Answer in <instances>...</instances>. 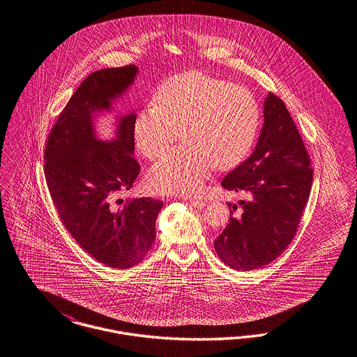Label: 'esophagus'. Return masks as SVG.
Wrapping results in <instances>:
<instances>
[{
  "label": "esophagus",
  "mask_w": 357,
  "mask_h": 357,
  "mask_svg": "<svg viewBox=\"0 0 357 357\" xmlns=\"http://www.w3.org/2000/svg\"><path fill=\"white\" fill-rule=\"evenodd\" d=\"M190 205L192 206H195V208H199V209H202V206L205 205V202H202V200H196V199H193V200H190Z\"/></svg>",
  "instance_id": "34e87169"
}]
</instances>
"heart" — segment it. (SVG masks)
Here are the masks:
<instances>
[{
    "label": "heart",
    "mask_w": 357,
    "mask_h": 357,
    "mask_svg": "<svg viewBox=\"0 0 357 357\" xmlns=\"http://www.w3.org/2000/svg\"><path fill=\"white\" fill-rule=\"evenodd\" d=\"M260 128V107L247 88L186 72L164 81L155 105L139 110L133 133L148 158L162 155L181 136L184 142L162 155L148 174L157 193H193L215 165L228 169L248 155Z\"/></svg>",
    "instance_id": "heart-1"
}]
</instances>
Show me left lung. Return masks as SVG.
I'll return each mask as SVG.
<instances>
[{
	"mask_svg": "<svg viewBox=\"0 0 357 357\" xmlns=\"http://www.w3.org/2000/svg\"><path fill=\"white\" fill-rule=\"evenodd\" d=\"M313 180L308 151L284 101L269 92L264 125L248 160L229 172L221 186L244 192L241 216L233 218L215 240L218 257L237 271L272 263L295 238ZM231 206V205H229ZM233 211L237 205L232 206Z\"/></svg>",
	"mask_w": 357,
	"mask_h": 357,
	"instance_id": "obj_1",
	"label": "left lung"
}]
</instances>
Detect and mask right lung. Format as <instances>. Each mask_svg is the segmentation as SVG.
Segmentation results:
<instances>
[{
    "mask_svg": "<svg viewBox=\"0 0 357 357\" xmlns=\"http://www.w3.org/2000/svg\"><path fill=\"white\" fill-rule=\"evenodd\" d=\"M136 65L107 68L85 78L50 130L44 172L63 227L100 263L126 269L139 263L155 238L162 202L126 200L139 164L133 158L136 114H126L110 141L96 139L93 113L110 108L135 81Z\"/></svg>",
    "mask_w": 357,
    "mask_h": 357,
    "instance_id": "right-lung-1",
    "label": "right lung"
}]
</instances>
